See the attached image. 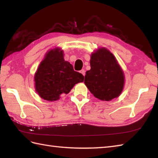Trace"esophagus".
I'll return each mask as SVG.
<instances>
[{"label": "esophagus", "mask_w": 158, "mask_h": 158, "mask_svg": "<svg viewBox=\"0 0 158 158\" xmlns=\"http://www.w3.org/2000/svg\"><path fill=\"white\" fill-rule=\"evenodd\" d=\"M80 73H81L82 75H83V76H85V70L84 69H82V70H80Z\"/></svg>", "instance_id": "obj_1"}]
</instances>
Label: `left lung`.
Here are the masks:
<instances>
[{
    "instance_id": "8db88e82",
    "label": "left lung",
    "mask_w": 158,
    "mask_h": 158,
    "mask_svg": "<svg viewBox=\"0 0 158 158\" xmlns=\"http://www.w3.org/2000/svg\"><path fill=\"white\" fill-rule=\"evenodd\" d=\"M90 66L84 80L90 92L106 101L118 97L123 90L124 76L112 53L105 48H100L92 54Z\"/></svg>"
}]
</instances>
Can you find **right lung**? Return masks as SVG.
<instances>
[{"label":"right lung","instance_id":"obj_1","mask_svg":"<svg viewBox=\"0 0 158 158\" xmlns=\"http://www.w3.org/2000/svg\"><path fill=\"white\" fill-rule=\"evenodd\" d=\"M83 79L82 74L75 71L73 65L65 61L63 51L56 49L47 53L40 64L35 76V88L42 98L54 101Z\"/></svg>","mask_w":158,"mask_h":158}]
</instances>
